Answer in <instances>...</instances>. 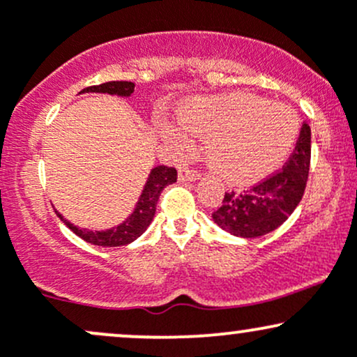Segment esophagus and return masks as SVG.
<instances>
[{
	"label": "esophagus",
	"mask_w": 357,
	"mask_h": 357,
	"mask_svg": "<svg viewBox=\"0 0 357 357\" xmlns=\"http://www.w3.org/2000/svg\"><path fill=\"white\" fill-rule=\"evenodd\" d=\"M178 179H179V181H188V183H191V181H196V179H199V174L196 173V171L190 169V167H184V166H183L181 169H179Z\"/></svg>",
	"instance_id": "1"
}]
</instances>
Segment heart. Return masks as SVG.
<instances>
[{
  "label": "heart",
  "mask_w": 357,
  "mask_h": 357,
  "mask_svg": "<svg viewBox=\"0 0 357 357\" xmlns=\"http://www.w3.org/2000/svg\"><path fill=\"white\" fill-rule=\"evenodd\" d=\"M179 122L188 132L208 137L206 154L213 169L238 186L277 171L298 134L292 109L247 92L190 99L179 110ZM166 132L181 149L191 147L184 130L167 127Z\"/></svg>",
  "instance_id": "1"
}]
</instances>
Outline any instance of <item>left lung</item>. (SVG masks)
I'll return each instance as SVG.
<instances>
[{"instance_id": "left-lung-1", "label": "left lung", "mask_w": 357, "mask_h": 357, "mask_svg": "<svg viewBox=\"0 0 357 357\" xmlns=\"http://www.w3.org/2000/svg\"><path fill=\"white\" fill-rule=\"evenodd\" d=\"M310 165V127L302 124L296 151L280 173L243 192H225L213 221L241 238H258L277 230L304 196Z\"/></svg>"}]
</instances>
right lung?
I'll use <instances>...</instances> for the list:
<instances>
[{"mask_svg": "<svg viewBox=\"0 0 357 357\" xmlns=\"http://www.w3.org/2000/svg\"><path fill=\"white\" fill-rule=\"evenodd\" d=\"M89 92L130 97V93L134 92V84L132 82H105V84L92 85V87L84 89L80 93ZM176 176H178V173H176L174 167H153L149 176H147V181L144 184V188H142V192L141 196H139L134 211L130 213L121 225L109 228V230L93 231L87 230V228H79L73 223H70L68 220H65L59 211L55 213L77 236H80V238L87 241V243L97 245V247H124V245L132 243L134 240L139 238V236L147 230V227H149L155 215V204H158L161 191L165 190L167 184L176 183Z\"/></svg>", "mask_w": 357, "mask_h": 357, "instance_id": "right-lung-1", "label": "right lung"}]
</instances>
